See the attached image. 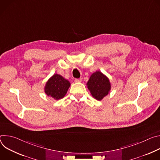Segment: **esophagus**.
I'll use <instances>...</instances> for the list:
<instances>
[{"label":"esophagus","instance_id":"esophagus-1","mask_svg":"<svg viewBox=\"0 0 160 160\" xmlns=\"http://www.w3.org/2000/svg\"><path fill=\"white\" fill-rule=\"evenodd\" d=\"M74 81L76 82H81L82 81V78H79V79H75Z\"/></svg>","mask_w":160,"mask_h":160}]
</instances>
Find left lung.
<instances>
[{"mask_svg": "<svg viewBox=\"0 0 160 160\" xmlns=\"http://www.w3.org/2000/svg\"><path fill=\"white\" fill-rule=\"evenodd\" d=\"M86 84L93 97L99 101L109 94L111 88L109 78L100 71L92 74Z\"/></svg>", "mask_w": 160, "mask_h": 160, "instance_id": "obj_1", "label": "left lung"}]
</instances>
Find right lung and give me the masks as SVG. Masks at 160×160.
<instances>
[{"mask_svg":"<svg viewBox=\"0 0 160 160\" xmlns=\"http://www.w3.org/2000/svg\"><path fill=\"white\" fill-rule=\"evenodd\" d=\"M70 86L68 81L62 76L55 74L47 81L45 88V93L55 100H59L65 97Z\"/></svg>","mask_w":160,"mask_h":160,"instance_id":"1","label":"right lung"}]
</instances>
